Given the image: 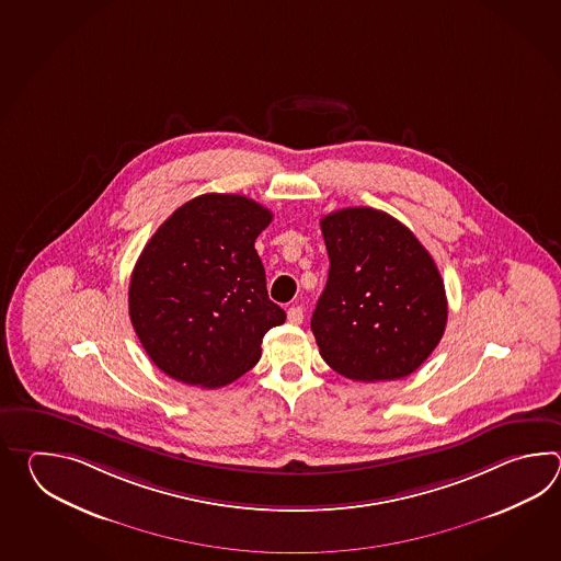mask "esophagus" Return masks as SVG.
Listing matches in <instances>:
<instances>
[{
	"label": "esophagus",
	"mask_w": 561,
	"mask_h": 561,
	"mask_svg": "<svg viewBox=\"0 0 561 561\" xmlns=\"http://www.w3.org/2000/svg\"><path fill=\"white\" fill-rule=\"evenodd\" d=\"M286 317H288V322L300 324L302 322V309L300 307H290L288 312H286Z\"/></svg>",
	"instance_id": "34e87169"
}]
</instances>
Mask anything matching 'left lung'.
<instances>
[{
    "label": "left lung",
    "instance_id": "obj_1",
    "mask_svg": "<svg viewBox=\"0 0 561 561\" xmlns=\"http://www.w3.org/2000/svg\"><path fill=\"white\" fill-rule=\"evenodd\" d=\"M329 278L310 329L321 357L353 381H394L439 345L447 297L437 264L393 216L353 206L321 220Z\"/></svg>",
    "mask_w": 561,
    "mask_h": 561
}]
</instances>
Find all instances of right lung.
<instances>
[{"instance_id": "obj_1", "label": "right lung", "mask_w": 561, "mask_h": 561, "mask_svg": "<svg viewBox=\"0 0 561 561\" xmlns=\"http://www.w3.org/2000/svg\"><path fill=\"white\" fill-rule=\"evenodd\" d=\"M273 213L240 194H203L176 208L131 271L134 331L156 367L196 387H225L261 358L285 310L266 293L254 240Z\"/></svg>"}]
</instances>
